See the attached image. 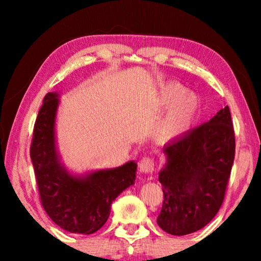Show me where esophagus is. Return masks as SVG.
I'll list each match as a JSON object with an SVG mask.
<instances>
[{
    "mask_svg": "<svg viewBox=\"0 0 261 261\" xmlns=\"http://www.w3.org/2000/svg\"><path fill=\"white\" fill-rule=\"evenodd\" d=\"M139 170L143 174H151L154 170V161L153 159L145 156L139 162Z\"/></svg>",
    "mask_w": 261,
    "mask_h": 261,
    "instance_id": "obj_1",
    "label": "esophagus"
}]
</instances>
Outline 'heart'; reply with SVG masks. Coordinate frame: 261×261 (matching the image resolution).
<instances>
[{
  "label": "heart",
  "mask_w": 261,
  "mask_h": 261,
  "mask_svg": "<svg viewBox=\"0 0 261 261\" xmlns=\"http://www.w3.org/2000/svg\"><path fill=\"white\" fill-rule=\"evenodd\" d=\"M154 103L159 108L168 107L156 131L158 137L163 141L175 140L187 134L199 110L197 95L185 91L177 83H168L161 86Z\"/></svg>",
  "instance_id": "obj_1"
}]
</instances>
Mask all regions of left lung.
Here are the masks:
<instances>
[{
	"instance_id": "8db88e82",
	"label": "left lung",
	"mask_w": 261,
	"mask_h": 261,
	"mask_svg": "<svg viewBox=\"0 0 261 261\" xmlns=\"http://www.w3.org/2000/svg\"><path fill=\"white\" fill-rule=\"evenodd\" d=\"M159 173L165 194L156 222L184 236L204 228L218 213L235 158V134L228 106L200 126L163 147Z\"/></svg>"
}]
</instances>
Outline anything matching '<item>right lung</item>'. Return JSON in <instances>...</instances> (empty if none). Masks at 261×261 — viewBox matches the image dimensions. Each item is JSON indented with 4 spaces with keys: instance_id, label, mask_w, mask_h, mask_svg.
I'll use <instances>...</instances> for the list:
<instances>
[{
    "instance_id": "1",
    "label": "right lung",
    "mask_w": 261,
    "mask_h": 261,
    "mask_svg": "<svg viewBox=\"0 0 261 261\" xmlns=\"http://www.w3.org/2000/svg\"><path fill=\"white\" fill-rule=\"evenodd\" d=\"M57 92L47 93L34 124L31 160L41 204L63 230L91 235L103 226L112 202L135 184L137 163L129 161L112 169L73 174L61 160L56 145Z\"/></svg>"
}]
</instances>
